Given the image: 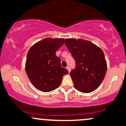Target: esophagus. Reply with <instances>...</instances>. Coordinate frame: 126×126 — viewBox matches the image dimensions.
<instances>
[{
    "label": "esophagus",
    "instance_id": "obj_1",
    "mask_svg": "<svg viewBox=\"0 0 126 126\" xmlns=\"http://www.w3.org/2000/svg\"><path fill=\"white\" fill-rule=\"evenodd\" d=\"M66 69H67L68 72H70V67H69V66H67V67H66Z\"/></svg>",
    "mask_w": 126,
    "mask_h": 126
}]
</instances>
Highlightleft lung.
Listing matches in <instances>:
<instances>
[{
  "instance_id": "1",
  "label": "left lung",
  "mask_w": 126,
  "mask_h": 126,
  "mask_svg": "<svg viewBox=\"0 0 126 126\" xmlns=\"http://www.w3.org/2000/svg\"><path fill=\"white\" fill-rule=\"evenodd\" d=\"M64 43L76 62V68L70 73L75 88L83 93L97 89L107 69L103 51L92 42L82 39L67 38Z\"/></svg>"
}]
</instances>
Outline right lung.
I'll return each mask as SVG.
<instances>
[{
  "label": "right lung",
  "mask_w": 126,
  "mask_h": 126,
  "mask_svg": "<svg viewBox=\"0 0 126 126\" xmlns=\"http://www.w3.org/2000/svg\"><path fill=\"white\" fill-rule=\"evenodd\" d=\"M64 38H46L30 48L25 62V71L32 85L38 90L50 92L59 87L63 76L69 72L60 64L56 52Z\"/></svg>",
  "instance_id": "right-lung-1"
}]
</instances>
